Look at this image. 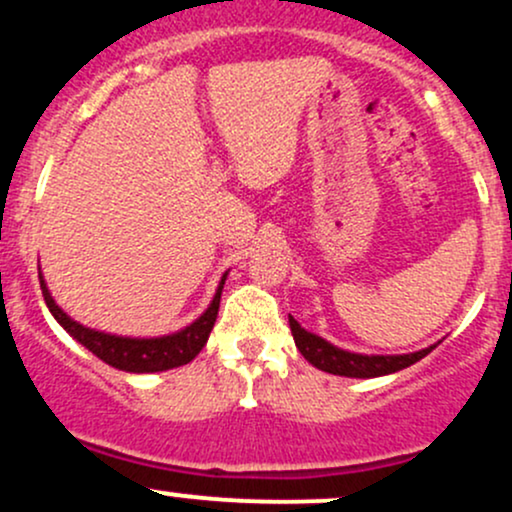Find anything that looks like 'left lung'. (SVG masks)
Instances as JSON below:
<instances>
[{
  "instance_id": "1",
  "label": "left lung",
  "mask_w": 512,
  "mask_h": 512,
  "mask_svg": "<svg viewBox=\"0 0 512 512\" xmlns=\"http://www.w3.org/2000/svg\"><path fill=\"white\" fill-rule=\"evenodd\" d=\"M289 325H291V333H294L296 347H299L301 355L306 357L313 367L323 369V372L328 374L355 376V379H372V376L401 372V369L420 362V359L435 350V345H432L420 352H411V355H357V352L340 350V347L330 345L328 340L308 333V330H303L291 316H289Z\"/></svg>"
}]
</instances>
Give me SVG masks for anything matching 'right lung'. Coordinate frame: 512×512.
<instances>
[{"instance_id": "obj_1", "label": "right lung", "mask_w": 512, "mask_h": 512, "mask_svg": "<svg viewBox=\"0 0 512 512\" xmlns=\"http://www.w3.org/2000/svg\"><path fill=\"white\" fill-rule=\"evenodd\" d=\"M41 291L46 306L50 308L55 320L72 335L80 345L87 347L92 355H97L101 362L111 364V367L121 369V372H133V374H150V372H165V369L182 367V364L192 362L199 355L201 347L209 340V333L216 323L218 306H221V291L226 284V274H223L221 284H218L216 296H213L211 306L206 308L204 316H199L192 325H187L184 330L174 335H165V338H119V335L99 333V330L84 328V325L72 320L58 303L50 296L46 282H43L41 272Z\"/></svg>"}]
</instances>
